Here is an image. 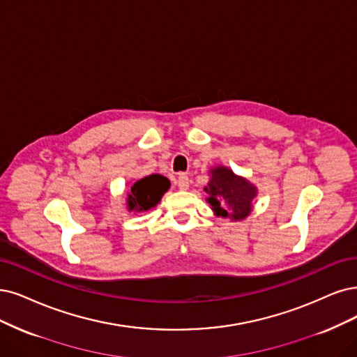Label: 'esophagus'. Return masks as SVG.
Segmentation results:
<instances>
[{
  "label": "esophagus",
  "mask_w": 357,
  "mask_h": 357,
  "mask_svg": "<svg viewBox=\"0 0 357 357\" xmlns=\"http://www.w3.org/2000/svg\"><path fill=\"white\" fill-rule=\"evenodd\" d=\"M176 183H178L179 190L185 191V190H188V187H190V178H188L185 174H181V175L178 176V181H176Z\"/></svg>",
  "instance_id": "esophagus-1"
}]
</instances>
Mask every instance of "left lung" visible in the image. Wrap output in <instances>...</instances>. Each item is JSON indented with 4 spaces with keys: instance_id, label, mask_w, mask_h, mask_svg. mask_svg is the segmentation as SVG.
Listing matches in <instances>:
<instances>
[{
    "instance_id": "obj_1",
    "label": "left lung",
    "mask_w": 357,
    "mask_h": 357,
    "mask_svg": "<svg viewBox=\"0 0 357 357\" xmlns=\"http://www.w3.org/2000/svg\"><path fill=\"white\" fill-rule=\"evenodd\" d=\"M207 203L216 216L232 220L245 219L253 208L257 188L245 178L235 175L227 166L210 169V181L204 187Z\"/></svg>"
}]
</instances>
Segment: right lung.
Instances as JSON below:
<instances>
[{
	"label": "right lung",
	"instance_id": "add662e5",
	"mask_svg": "<svg viewBox=\"0 0 357 357\" xmlns=\"http://www.w3.org/2000/svg\"><path fill=\"white\" fill-rule=\"evenodd\" d=\"M169 187V179L157 174L134 182L126 199L128 210L134 213L147 212V210L158 204Z\"/></svg>",
	"mask_w": 357,
	"mask_h": 357
}]
</instances>
